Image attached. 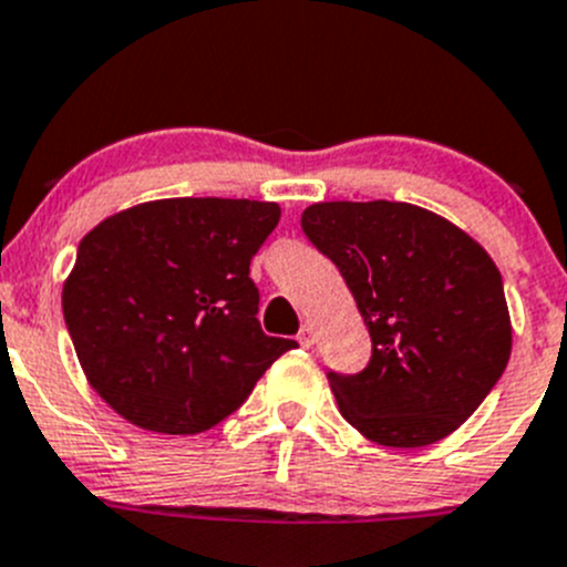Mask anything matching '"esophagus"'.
Segmentation results:
<instances>
[{
	"label": "esophagus",
	"instance_id": "1",
	"mask_svg": "<svg viewBox=\"0 0 567 567\" xmlns=\"http://www.w3.org/2000/svg\"><path fill=\"white\" fill-rule=\"evenodd\" d=\"M299 343L301 347H313L316 343V327L313 324H301V330H299Z\"/></svg>",
	"mask_w": 567,
	"mask_h": 567
}]
</instances>
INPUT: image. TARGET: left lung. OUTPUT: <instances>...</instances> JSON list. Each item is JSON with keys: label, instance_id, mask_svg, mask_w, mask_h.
I'll return each mask as SVG.
<instances>
[{"label": "left lung", "instance_id": "left-lung-1", "mask_svg": "<svg viewBox=\"0 0 567 567\" xmlns=\"http://www.w3.org/2000/svg\"><path fill=\"white\" fill-rule=\"evenodd\" d=\"M301 229L372 336L363 372L327 374L343 420L385 447L451 436L509 363L498 266L456 224L403 200H324L301 212Z\"/></svg>", "mask_w": 567, "mask_h": 567}]
</instances>
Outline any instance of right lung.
<instances>
[{
  "label": "right lung",
  "mask_w": 567,
  "mask_h": 567,
  "mask_svg": "<svg viewBox=\"0 0 567 567\" xmlns=\"http://www.w3.org/2000/svg\"><path fill=\"white\" fill-rule=\"evenodd\" d=\"M279 215L271 200L162 198L83 237L63 319L89 385L123 420L171 436L209 431L296 347L262 332L248 277Z\"/></svg>",
  "instance_id": "right-lung-1"
}]
</instances>
